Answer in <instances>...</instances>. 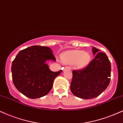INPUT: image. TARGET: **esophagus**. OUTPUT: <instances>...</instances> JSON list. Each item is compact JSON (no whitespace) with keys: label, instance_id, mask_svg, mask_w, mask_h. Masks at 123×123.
<instances>
[{"label":"esophagus","instance_id":"34e87169","mask_svg":"<svg viewBox=\"0 0 123 123\" xmlns=\"http://www.w3.org/2000/svg\"><path fill=\"white\" fill-rule=\"evenodd\" d=\"M65 70H71V68H70V67H66V68H65L64 69H63V71Z\"/></svg>","mask_w":123,"mask_h":123}]
</instances>
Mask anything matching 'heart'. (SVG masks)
Instances as JSON below:
<instances>
[{
	"label": "heart",
	"instance_id": "1",
	"mask_svg": "<svg viewBox=\"0 0 123 123\" xmlns=\"http://www.w3.org/2000/svg\"><path fill=\"white\" fill-rule=\"evenodd\" d=\"M63 63L68 65H75L78 68H82L88 65L91 60V54L82 50H70L63 53L61 55Z\"/></svg>",
	"mask_w": 123,
	"mask_h": 123
}]
</instances>
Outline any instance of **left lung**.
Segmentation results:
<instances>
[{
    "mask_svg": "<svg viewBox=\"0 0 123 123\" xmlns=\"http://www.w3.org/2000/svg\"><path fill=\"white\" fill-rule=\"evenodd\" d=\"M93 47L94 58L80 70H74L70 90L74 95L82 99H92L101 94L109 85L111 66L105 53Z\"/></svg>",
    "mask_w": 123,
    "mask_h": 123,
    "instance_id": "8db88e82",
    "label": "left lung"
}]
</instances>
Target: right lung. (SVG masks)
<instances>
[{"label": "right lung", "instance_id": "obj_1", "mask_svg": "<svg viewBox=\"0 0 123 123\" xmlns=\"http://www.w3.org/2000/svg\"><path fill=\"white\" fill-rule=\"evenodd\" d=\"M49 60L55 61L52 50L49 47L32 46L19 51L11 66L16 88L32 99L48 94L55 78L62 72H52L46 63Z\"/></svg>", "mask_w": 123, "mask_h": 123}]
</instances>
